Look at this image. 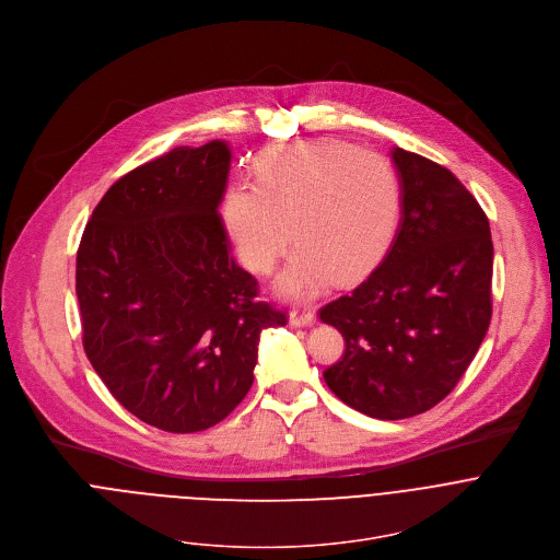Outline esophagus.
Masks as SVG:
<instances>
[{"mask_svg": "<svg viewBox=\"0 0 560 560\" xmlns=\"http://www.w3.org/2000/svg\"><path fill=\"white\" fill-rule=\"evenodd\" d=\"M314 320H316V316L312 310H292L290 312V323L294 327H310V325H314Z\"/></svg>", "mask_w": 560, "mask_h": 560, "instance_id": "esophagus-1", "label": "esophagus"}]
</instances>
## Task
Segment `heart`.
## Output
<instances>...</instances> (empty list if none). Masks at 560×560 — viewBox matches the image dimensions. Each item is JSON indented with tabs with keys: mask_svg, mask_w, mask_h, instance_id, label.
<instances>
[{
	"mask_svg": "<svg viewBox=\"0 0 560 560\" xmlns=\"http://www.w3.org/2000/svg\"><path fill=\"white\" fill-rule=\"evenodd\" d=\"M257 183L235 180L222 222L255 272H270L292 240L301 246L277 281L283 296L307 299L364 277L399 226L401 191L390 163L340 139H312L264 152Z\"/></svg>",
	"mask_w": 560,
	"mask_h": 560,
	"instance_id": "1",
	"label": "heart"
}]
</instances>
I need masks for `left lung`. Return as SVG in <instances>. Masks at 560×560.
<instances>
[{"instance_id": "8db88e82", "label": "left lung", "mask_w": 560, "mask_h": 560, "mask_svg": "<svg viewBox=\"0 0 560 560\" xmlns=\"http://www.w3.org/2000/svg\"><path fill=\"white\" fill-rule=\"evenodd\" d=\"M401 220L382 264L320 310L345 338L325 371L353 410L397 421L428 412L460 382L491 323L489 218L443 165L393 148Z\"/></svg>"}]
</instances>
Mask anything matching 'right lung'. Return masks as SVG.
<instances>
[{
    "mask_svg": "<svg viewBox=\"0 0 560 560\" xmlns=\"http://www.w3.org/2000/svg\"><path fill=\"white\" fill-rule=\"evenodd\" d=\"M231 148L178 145L121 176L75 257L84 353L110 395L172 434L229 417L253 386L259 334L285 314L257 299L218 213Z\"/></svg>",
    "mask_w": 560,
    "mask_h": 560,
    "instance_id": "right-lung-1",
    "label": "right lung"
}]
</instances>
